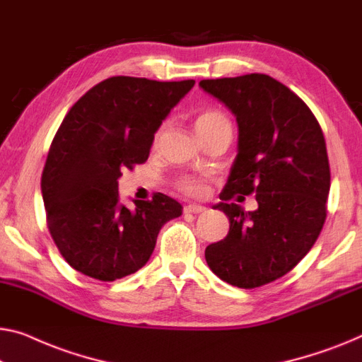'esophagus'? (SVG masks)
I'll use <instances>...</instances> for the list:
<instances>
[{"mask_svg":"<svg viewBox=\"0 0 362 362\" xmlns=\"http://www.w3.org/2000/svg\"><path fill=\"white\" fill-rule=\"evenodd\" d=\"M183 211L185 213H193V214H198V213H203V211H206V208L204 206H202V204H187L185 208H183Z\"/></svg>","mask_w":362,"mask_h":362,"instance_id":"esophagus-1","label":"esophagus"}]
</instances>
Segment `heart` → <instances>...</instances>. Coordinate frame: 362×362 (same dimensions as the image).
<instances>
[{
	"mask_svg": "<svg viewBox=\"0 0 362 362\" xmlns=\"http://www.w3.org/2000/svg\"><path fill=\"white\" fill-rule=\"evenodd\" d=\"M219 125H229V120L219 110H213V109L203 110L202 113H198V117L195 118L197 133L208 132V129L216 128ZM179 188L182 192L188 193V195H199V193H203L204 185L202 180L193 179V177H183V179L179 182Z\"/></svg>",
	"mask_w": 362,
	"mask_h": 362,
	"instance_id": "1",
	"label": "heart"
}]
</instances>
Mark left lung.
Listing matches in <instances>:
<instances>
[{"instance_id":"obj_1","label":"left lung","mask_w":362,"mask_h":362,"mask_svg":"<svg viewBox=\"0 0 362 362\" xmlns=\"http://www.w3.org/2000/svg\"><path fill=\"white\" fill-rule=\"evenodd\" d=\"M199 88L233 112L239 128L223 202L213 206L229 218V233L204 258L223 281L258 288L291 272L320 234L330 192L325 138L304 100L267 74L203 79ZM252 192L255 212L228 202Z\"/></svg>"}]
</instances>
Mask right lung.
<instances>
[{
    "label": "right lung",
    "mask_w": 362,
    "mask_h": 362,
    "mask_svg": "<svg viewBox=\"0 0 362 362\" xmlns=\"http://www.w3.org/2000/svg\"><path fill=\"white\" fill-rule=\"evenodd\" d=\"M195 81L113 76L74 104L53 138L42 172L48 230L76 272L115 281L146 265L167 221L182 204L156 193L129 209L122 170L148 159L154 134Z\"/></svg>",
    "instance_id": "1"
}]
</instances>
